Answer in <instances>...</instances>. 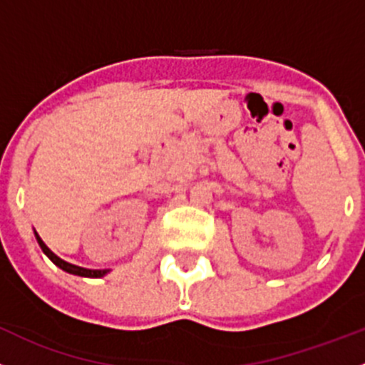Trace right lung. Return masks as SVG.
I'll return each mask as SVG.
<instances>
[{
	"label": "right lung",
	"mask_w": 365,
	"mask_h": 365,
	"mask_svg": "<svg viewBox=\"0 0 365 365\" xmlns=\"http://www.w3.org/2000/svg\"><path fill=\"white\" fill-rule=\"evenodd\" d=\"M35 239H37L38 246H41V250L44 251L46 257H48L49 260L56 265V267H60L62 271L69 272V274H76V277H83V278H101V277H105L107 272H110V269H87V267H80V265L69 264V262H66V260H62L60 257H56V255L53 253L48 246H46L44 240L38 237L37 232H35Z\"/></svg>",
	"instance_id": "1"
}]
</instances>
